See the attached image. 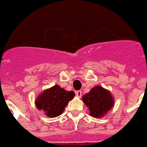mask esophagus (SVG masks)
Instances as JSON below:
<instances>
[{
    "mask_svg": "<svg viewBox=\"0 0 147 147\" xmlns=\"http://www.w3.org/2000/svg\"><path fill=\"white\" fill-rule=\"evenodd\" d=\"M82 91H76V95L78 96V97H81V96H82Z\"/></svg>",
    "mask_w": 147,
    "mask_h": 147,
    "instance_id": "1",
    "label": "esophagus"
}]
</instances>
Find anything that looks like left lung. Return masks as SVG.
Segmentation results:
<instances>
[{
  "instance_id": "1",
  "label": "left lung",
  "mask_w": 147,
  "mask_h": 147,
  "mask_svg": "<svg viewBox=\"0 0 147 147\" xmlns=\"http://www.w3.org/2000/svg\"><path fill=\"white\" fill-rule=\"evenodd\" d=\"M82 101L88 107L90 115L100 118L114 106V98L110 91L101 86H95L82 96Z\"/></svg>"
}]
</instances>
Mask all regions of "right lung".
<instances>
[{
	"instance_id": "1",
	"label": "right lung",
	"mask_w": 147,
	"mask_h": 147,
	"mask_svg": "<svg viewBox=\"0 0 147 147\" xmlns=\"http://www.w3.org/2000/svg\"><path fill=\"white\" fill-rule=\"evenodd\" d=\"M75 96L74 91H67L58 85L53 86L38 95L36 100L38 109L45 111L49 117H58L63 113L69 101Z\"/></svg>"
}]
</instances>
